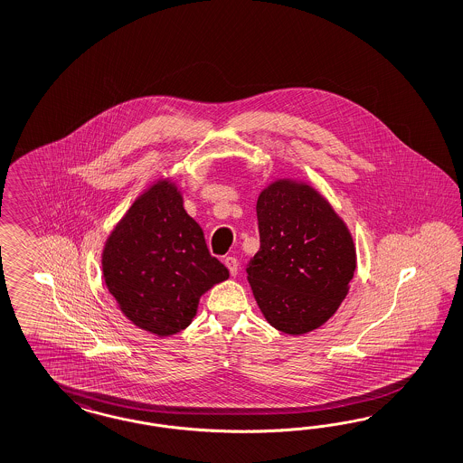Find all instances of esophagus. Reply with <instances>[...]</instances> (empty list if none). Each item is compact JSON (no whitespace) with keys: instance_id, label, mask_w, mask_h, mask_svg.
Listing matches in <instances>:
<instances>
[{"instance_id":"1","label":"esophagus","mask_w":463,"mask_h":463,"mask_svg":"<svg viewBox=\"0 0 463 463\" xmlns=\"http://www.w3.org/2000/svg\"><path fill=\"white\" fill-rule=\"evenodd\" d=\"M224 264L227 266V269H229L231 276L238 275L239 263L236 258H232V256H227V258H224Z\"/></svg>"}]
</instances>
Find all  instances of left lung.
I'll use <instances>...</instances> for the list:
<instances>
[{
	"label": "left lung",
	"instance_id": "left-lung-1",
	"mask_svg": "<svg viewBox=\"0 0 463 463\" xmlns=\"http://www.w3.org/2000/svg\"><path fill=\"white\" fill-rule=\"evenodd\" d=\"M260 250L246 268L252 295L276 330L324 326L349 293L357 256L345 222L312 185L279 178L256 203Z\"/></svg>",
	"mask_w": 463,
	"mask_h": 463
}]
</instances>
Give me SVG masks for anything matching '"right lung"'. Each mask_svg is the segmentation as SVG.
<instances>
[{
	"label": "right lung",
	"mask_w": 463,
	"mask_h": 463,
	"mask_svg": "<svg viewBox=\"0 0 463 463\" xmlns=\"http://www.w3.org/2000/svg\"><path fill=\"white\" fill-rule=\"evenodd\" d=\"M102 275L135 326L168 337L187 328L200 297L229 271L207 250L203 232L168 178L137 197L102 250Z\"/></svg>",
	"instance_id": "1"
}]
</instances>
